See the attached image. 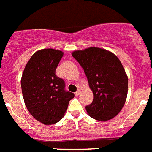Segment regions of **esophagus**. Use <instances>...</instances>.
Returning a JSON list of instances; mask_svg holds the SVG:
<instances>
[{"label": "esophagus", "instance_id": "34e87169", "mask_svg": "<svg viewBox=\"0 0 152 152\" xmlns=\"http://www.w3.org/2000/svg\"><path fill=\"white\" fill-rule=\"evenodd\" d=\"M80 93H81V91H80V90H77V91L75 92V95H76V96H78L79 94H80Z\"/></svg>", "mask_w": 152, "mask_h": 152}]
</instances>
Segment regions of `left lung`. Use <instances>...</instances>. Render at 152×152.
<instances>
[{
    "label": "left lung",
    "mask_w": 152,
    "mask_h": 152,
    "mask_svg": "<svg viewBox=\"0 0 152 152\" xmlns=\"http://www.w3.org/2000/svg\"><path fill=\"white\" fill-rule=\"evenodd\" d=\"M71 54L84 69L93 92V102L85 107L88 115L101 121L114 118L128 95V76L121 61L109 50L96 47L74 50Z\"/></svg>",
    "instance_id": "1"
}]
</instances>
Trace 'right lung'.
<instances>
[{"label": "right lung", "mask_w": 152, "mask_h": 152, "mask_svg": "<svg viewBox=\"0 0 152 152\" xmlns=\"http://www.w3.org/2000/svg\"><path fill=\"white\" fill-rule=\"evenodd\" d=\"M64 55L61 50L45 48L31 57L20 81L24 104L30 114L46 125L58 122L64 115L73 93L64 91V81L55 70Z\"/></svg>", "instance_id": "1"}]
</instances>
